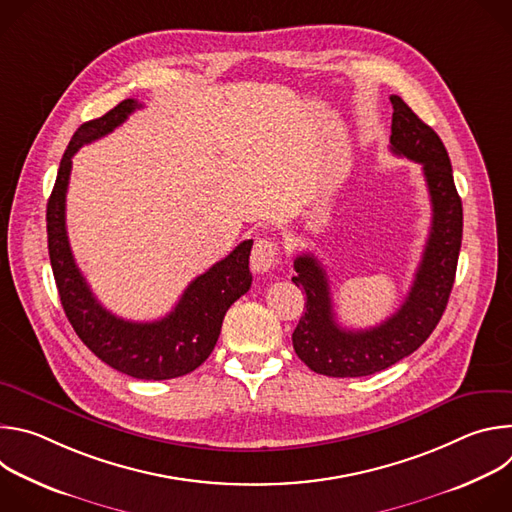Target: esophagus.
Instances as JSON below:
<instances>
[{
	"instance_id": "34e87169",
	"label": "esophagus",
	"mask_w": 512,
	"mask_h": 512,
	"mask_svg": "<svg viewBox=\"0 0 512 512\" xmlns=\"http://www.w3.org/2000/svg\"><path fill=\"white\" fill-rule=\"evenodd\" d=\"M277 241L273 239H259L255 241L253 245V251H251V267L255 273H267L275 261H277Z\"/></svg>"
}]
</instances>
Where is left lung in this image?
Here are the masks:
<instances>
[{
  "mask_svg": "<svg viewBox=\"0 0 512 512\" xmlns=\"http://www.w3.org/2000/svg\"><path fill=\"white\" fill-rule=\"evenodd\" d=\"M391 152L423 166L431 198V231L413 285L401 308L375 328L346 330L338 326L324 267L312 253L294 261L298 287L306 291V314L291 340L308 367L326 377H367L415 352L433 332L448 306L462 247V200L450 156L427 123L397 95L391 97Z\"/></svg>",
  "mask_w": 512,
  "mask_h": 512,
  "instance_id": "left-lung-1",
  "label": "left lung"
}]
</instances>
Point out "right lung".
Returning <instances> with one entry per match:
<instances>
[{
  "mask_svg": "<svg viewBox=\"0 0 512 512\" xmlns=\"http://www.w3.org/2000/svg\"><path fill=\"white\" fill-rule=\"evenodd\" d=\"M139 107L141 103L135 99H125L103 117L83 123L72 135L46 206L48 255L64 314L87 348L123 375L164 381L192 373L214 350L227 310L251 287L253 241H243L225 259L198 275L162 320L129 322L99 304L72 257L66 235L64 210L72 156L85 143L111 133Z\"/></svg>",
  "mask_w": 512,
  "mask_h": 512,
  "instance_id": "1",
  "label": "right lung"
}]
</instances>
